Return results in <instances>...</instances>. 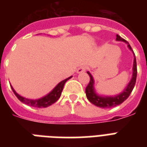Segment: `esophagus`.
Here are the masks:
<instances>
[{
	"instance_id": "obj_1",
	"label": "esophagus",
	"mask_w": 147,
	"mask_h": 147,
	"mask_svg": "<svg viewBox=\"0 0 147 147\" xmlns=\"http://www.w3.org/2000/svg\"><path fill=\"white\" fill-rule=\"evenodd\" d=\"M85 70H86V67L81 66L80 68H78V69L77 70V71H78V73H82V72L85 71Z\"/></svg>"
}]
</instances>
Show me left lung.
I'll return each instance as SVG.
<instances>
[{
  "label": "left lung",
  "mask_w": 147,
  "mask_h": 147,
  "mask_svg": "<svg viewBox=\"0 0 147 147\" xmlns=\"http://www.w3.org/2000/svg\"><path fill=\"white\" fill-rule=\"evenodd\" d=\"M117 40L119 41H123L127 44L129 49L132 50V48L129 44V42H127L124 39L121 38L119 35H117ZM135 55V54H134ZM134 71H133V77L130 80V83L128 84L127 87L126 88V89L123 91L121 94L117 95L115 97H100L94 93V80L92 78V75L88 71V74L90 77L89 83L88 84L87 87L85 88V93H86V97L88 99L90 102L92 103L97 107H102V108H111L114 107L117 105H119L122 104L125 100L127 99V98L130 96L131 94L134 85L136 84V80H137V61H136V57H134V67H133Z\"/></svg>",
  "instance_id": "1"
}]
</instances>
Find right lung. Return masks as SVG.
<instances>
[{
	"instance_id": "add662e5",
	"label": "right lung",
	"mask_w": 147,
	"mask_h": 147,
	"mask_svg": "<svg viewBox=\"0 0 147 147\" xmlns=\"http://www.w3.org/2000/svg\"><path fill=\"white\" fill-rule=\"evenodd\" d=\"M71 78L69 77V78L65 79V80L62 81L61 82H59L56 85V87L54 88V89L52 91V92L49 93V94H47V96L43 97V98H40V99H37V100H30V99H26V98H24L23 97H21L20 95L16 93L13 88L10 87L12 88L13 92L14 93V94L16 95L18 99H19L21 102L26 104V105H29V106H32V107H49V105H53L55 101H57V100L61 96V94H62V89H63V87H64L65 83L67 81L70 79Z\"/></svg>"
}]
</instances>
